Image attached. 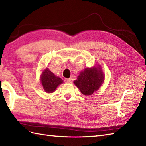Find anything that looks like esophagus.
I'll return each instance as SVG.
<instances>
[{"instance_id": "esophagus-1", "label": "esophagus", "mask_w": 146, "mask_h": 146, "mask_svg": "<svg viewBox=\"0 0 146 146\" xmlns=\"http://www.w3.org/2000/svg\"><path fill=\"white\" fill-rule=\"evenodd\" d=\"M64 82L66 83H71L72 82V81H71V80L70 78L69 79H65L64 80Z\"/></svg>"}]
</instances>
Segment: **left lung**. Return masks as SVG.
<instances>
[{"mask_svg": "<svg viewBox=\"0 0 146 146\" xmlns=\"http://www.w3.org/2000/svg\"><path fill=\"white\" fill-rule=\"evenodd\" d=\"M104 82V75L100 68H86L80 73L74 83L83 95H90L97 91Z\"/></svg>", "mask_w": 146, "mask_h": 146, "instance_id": "1", "label": "left lung"}]
</instances>
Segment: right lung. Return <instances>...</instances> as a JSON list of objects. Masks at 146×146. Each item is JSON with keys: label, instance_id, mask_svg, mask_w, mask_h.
Segmentation results:
<instances>
[{"label": "right lung", "instance_id": "right-lung-1", "mask_svg": "<svg viewBox=\"0 0 146 146\" xmlns=\"http://www.w3.org/2000/svg\"><path fill=\"white\" fill-rule=\"evenodd\" d=\"M62 83H63V80L59 77L56 76L48 68H46L42 73L41 83L46 92H53L57 88V86Z\"/></svg>", "mask_w": 146, "mask_h": 146}]
</instances>
